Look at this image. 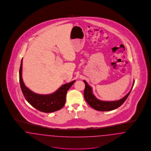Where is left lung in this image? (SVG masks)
Returning <instances> with one entry per match:
<instances>
[{
  "mask_svg": "<svg viewBox=\"0 0 151 151\" xmlns=\"http://www.w3.org/2000/svg\"><path fill=\"white\" fill-rule=\"evenodd\" d=\"M83 81L84 82L85 84V88L84 91V96L85 101L93 109H95L97 111H109L114 110L119 107L126 101L127 98L128 97L132 91L133 85L134 84V81L133 86L130 91L122 99L117 101L106 102V101H102L97 99L93 95L92 93V89L91 86L88 84V83L85 80Z\"/></svg>",
  "mask_w": 151,
  "mask_h": 151,
  "instance_id": "1",
  "label": "left lung"
}]
</instances>
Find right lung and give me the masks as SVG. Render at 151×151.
Segmentation results:
<instances>
[{"label":"right lung","mask_w":151,"mask_h":151,"mask_svg":"<svg viewBox=\"0 0 151 151\" xmlns=\"http://www.w3.org/2000/svg\"><path fill=\"white\" fill-rule=\"evenodd\" d=\"M22 60L19 68V83L22 93L26 100L36 109L45 113L57 111L62 109L66 103L67 92L75 82H72L62 85L58 90L48 95H40L34 93L26 87L22 78Z\"/></svg>","instance_id":"1"}]
</instances>
